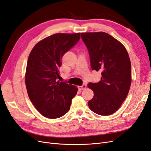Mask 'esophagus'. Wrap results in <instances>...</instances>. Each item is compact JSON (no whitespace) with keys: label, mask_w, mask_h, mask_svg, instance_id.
Segmentation results:
<instances>
[{"label":"esophagus","mask_w":151,"mask_h":151,"mask_svg":"<svg viewBox=\"0 0 151 151\" xmlns=\"http://www.w3.org/2000/svg\"><path fill=\"white\" fill-rule=\"evenodd\" d=\"M86 87H87V86L85 84L82 85V86H78V88L80 90H83V89H85V88H86Z\"/></svg>","instance_id":"1"}]
</instances>
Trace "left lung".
<instances>
[{
    "mask_svg": "<svg viewBox=\"0 0 151 151\" xmlns=\"http://www.w3.org/2000/svg\"><path fill=\"white\" fill-rule=\"evenodd\" d=\"M81 37L89 53L92 69L101 71V80L87 86L94 92L88 107L98 115H111L121 106L130 88L128 53L121 42L106 32H83Z\"/></svg>",
    "mask_w": 151,
    "mask_h": 151,
    "instance_id": "8db88e82",
    "label": "left lung"
}]
</instances>
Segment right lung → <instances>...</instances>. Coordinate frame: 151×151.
Here are the masks:
<instances>
[{
    "label": "right lung",
    "mask_w": 151,
    "mask_h": 151,
    "mask_svg": "<svg viewBox=\"0 0 151 151\" xmlns=\"http://www.w3.org/2000/svg\"><path fill=\"white\" fill-rule=\"evenodd\" d=\"M80 33H57L39 41L28 58L25 85L29 99L37 111L48 119H57L70 109L78 88L59 82L61 59L77 43Z\"/></svg>",
    "instance_id": "obj_1"
}]
</instances>
